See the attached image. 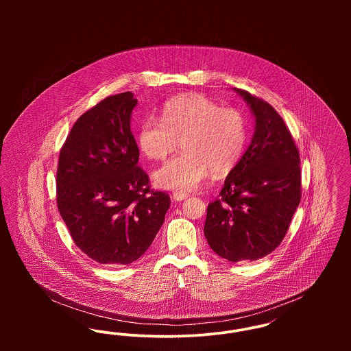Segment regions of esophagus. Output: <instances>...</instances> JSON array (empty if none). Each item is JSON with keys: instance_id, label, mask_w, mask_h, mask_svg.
I'll return each mask as SVG.
<instances>
[{"instance_id": "1", "label": "esophagus", "mask_w": 351, "mask_h": 351, "mask_svg": "<svg viewBox=\"0 0 351 351\" xmlns=\"http://www.w3.org/2000/svg\"><path fill=\"white\" fill-rule=\"evenodd\" d=\"M186 197H188L186 193H180V192H173L172 193V199L175 201H183Z\"/></svg>"}]
</instances>
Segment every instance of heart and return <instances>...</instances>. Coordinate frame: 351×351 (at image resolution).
<instances>
[{
    "label": "heart",
    "mask_w": 351,
    "mask_h": 351,
    "mask_svg": "<svg viewBox=\"0 0 351 351\" xmlns=\"http://www.w3.org/2000/svg\"><path fill=\"white\" fill-rule=\"evenodd\" d=\"M179 141L183 152L154 172V183L186 193L210 171L222 176L237 166L247 142L246 118L199 93L172 97L163 106L162 119L150 117L142 122L136 143L147 159L162 162Z\"/></svg>",
    "instance_id": "obj_1"
}]
</instances>
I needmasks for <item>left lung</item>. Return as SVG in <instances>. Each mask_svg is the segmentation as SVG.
Segmentation results:
<instances>
[{
  "label": "left lung",
  "mask_w": 351,
  "mask_h": 351,
  "mask_svg": "<svg viewBox=\"0 0 351 351\" xmlns=\"http://www.w3.org/2000/svg\"><path fill=\"white\" fill-rule=\"evenodd\" d=\"M250 106V146L209 202L205 238L221 258L256 261L283 241L301 200L300 154L283 118L265 100L234 88Z\"/></svg>",
  "instance_id": "obj_1"
}]
</instances>
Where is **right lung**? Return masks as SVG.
<instances>
[{
  "instance_id": "obj_1",
  "label": "right lung",
  "mask_w": 351,
  "mask_h": 351,
  "mask_svg": "<svg viewBox=\"0 0 351 351\" xmlns=\"http://www.w3.org/2000/svg\"><path fill=\"white\" fill-rule=\"evenodd\" d=\"M136 99L109 96L75 122L59 154L56 202L75 245L100 265L125 266L149 249L171 200L138 167L130 129Z\"/></svg>"
}]
</instances>
